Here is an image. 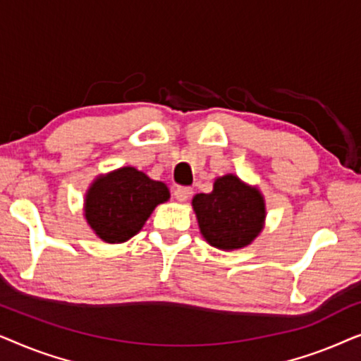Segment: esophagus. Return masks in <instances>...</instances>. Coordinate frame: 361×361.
Returning a JSON list of instances; mask_svg holds the SVG:
<instances>
[{"label":"esophagus","mask_w":361,"mask_h":361,"mask_svg":"<svg viewBox=\"0 0 361 361\" xmlns=\"http://www.w3.org/2000/svg\"><path fill=\"white\" fill-rule=\"evenodd\" d=\"M192 194H194V192H192L190 187H177L174 190V197L179 202H187L192 197Z\"/></svg>","instance_id":"34e87169"}]
</instances>
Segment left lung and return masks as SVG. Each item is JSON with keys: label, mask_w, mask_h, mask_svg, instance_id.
<instances>
[{"label": "left lung", "mask_w": 361, "mask_h": 361, "mask_svg": "<svg viewBox=\"0 0 361 361\" xmlns=\"http://www.w3.org/2000/svg\"><path fill=\"white\" fill-rule=\"evenodd\" d=\"M192 207L202 236L219 250L245 248L264 228V197L233 174L219 177L210 194H197Z\"/></svg>", "instance_id": "8db88e82"}]
</instances>
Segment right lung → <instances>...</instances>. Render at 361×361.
<instances>
[{"label":"right lung","mask_w":361,"mask_h":361,"mask_svg":"<svg viewBox=\"0 0 361 361\" xmlns=\"http://www.w3.org/2000/svg\"><path fill=\"white\" fill-rule=\"evenodd\" d=\"M164 182L152 180L135 167L98 176L85 195V220L98 238L123 243L142 228L152 210L169 200Z\"/></svg>","instance_id":"1"}]
</instances>
